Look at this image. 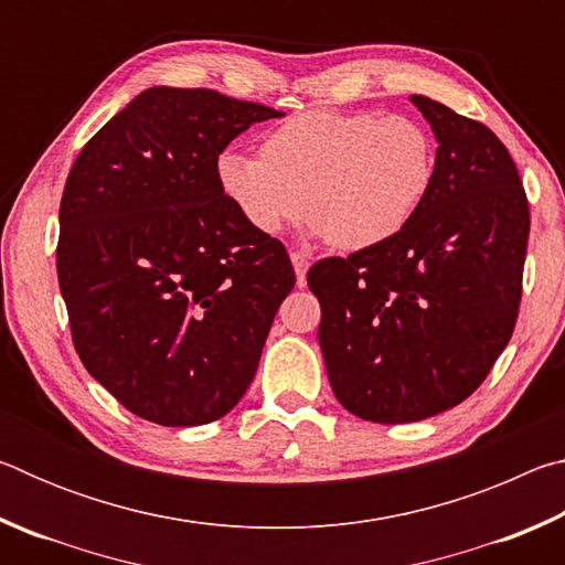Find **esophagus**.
Here are the masks:
<instances>
[{"mask_svg": "<svg viewBox=\"0 0 565 565\" xmlns=\"http://www.w3.org/2000/svg\"><path fill=\"white\" fill-rule=\"evenodd\" d=\"M291 264H294V271H296V284L301 286H306V271H309V266H311V262H309V256H306L303 252H291Z\"/></svg>", "mask_w": 565, "mask_h": 565, "instance_id": "1", "label": "esophagus"}]
</instances>
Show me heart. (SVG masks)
Wrapping results in <instances>:
<instances>
[{
	"label": "heart",
	"mask_w": 565,
	"mask_h": 565,
	"mask_svg": "<svg viewBox=\"0 0 565 565\" xmlns=\"http://www.w3.org/2000/svg\"><path fill=\"white\" fill-rule=\"evenodd\" d=\"M436 179V141L406 114L311 109L266 134L262 154L224 149L216 181L244 222L274 236L311 228L359 252L414 222Z\"/></svg>",
	"instance_id": "1"
}]
</instances>
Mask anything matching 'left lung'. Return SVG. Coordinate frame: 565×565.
Masks as SVG:
<instances>
[{"label":"left lung","mask_w":565,"mask_h":565,"mask_svg":"<svg viewBox=\"0 0 565 565\" xmlns=\"http://www.w3.org/2000/svg\"><path fill=\"white\" fill-rule=\"evenodd\" d=\"M436 134V179L388 242L309 269L319 343L341 406L411 424L466 401L491 374L519 319L529 199L486 124L414 94Z\"/></svg>","instance_id":"left-lung-1"}]
</instances>
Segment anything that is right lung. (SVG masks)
I'll use <instances>...</instances> for the list:
<instances>
[{"instance_id":"obj_1","label":"right lung","mask_w":565,"mask_h":565,"mask_svg":"<svg viewBox=\"0 0 565 565\" xmlns=\"http://www.w3.org/2000/svg\"><path fill=\"white\" fill-rule=\"evenodd\" d=\"M276 117L214 89L151 87L94 134L66 177L56 274L74 349L151 424L228 414L294 289L286 246L248 226L216 181L228 141Z\"/></svg>"}]
</instances>
